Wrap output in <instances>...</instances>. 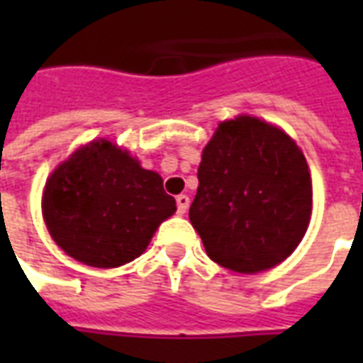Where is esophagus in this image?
I'll use <instances>...</instances> for the list:
<instances>
[{
  "label": "esophagus",
  "instance_id": "obj_1",
  "mask_svg": "<svg viewBox=\"0 0 363 363\" xmlns=\"http://www.w3.org/2000/svg\"><path fill=\"white\" fill-rule=\"evenodd\" d=\"M189 204H190V198L186 196V194H179L177 196V212L181 213H186V210H189Z\"/></svg>",
  "mask_w": 363,
  "mask_h": 363
}]
</instances>
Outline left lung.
Returning a JSON list of instances; mask_svg holds the SVG:
<instances>
[{"label":"left lung","instance_id":"1","mask_svg":"<svg viewBox=\"0 0 363 363\" xmlns=\"http://www.w3.org/2000/svg\"><path fill=\"white\" fill-rule=\"evenodd\" d=\"M311 174L296 142L252 116L221 122L202 151L192 225L208 257L233 272L288 259L311 218Z\"/></svg>","mask_w":363,"mask_h":363}]
</instances>
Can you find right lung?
Returning <instances> with one entry per match:
<instances>
[{"instance_id": "obj_1", "label": "right lung", "mask_w": 363, "mask_h": 363, "mask_svg": "<svg viewBox=\"0 0 363 363\" xmlns=\"http://www.w3.org/2000/svg\"><path fill=\"white\" fill-rule=\"evenodd\" d=\"M174 210L163 179L106 140L75 151L52 173L43 196L52 239L95 268L122 267L140 257Z\"/></svg>"}]
</instances>
